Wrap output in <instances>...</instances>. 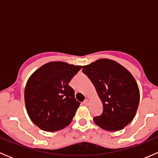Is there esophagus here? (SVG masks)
Here are the masks:
<instances>
[{"label":"esophagus","instance_id":"esophagus-1","mask_svg":"<svg viewBox=\"0 0 158 158\" xmlns=\"http://www.w3.org/2000/svg\"><path fill=\"white\" fill-rule=\"evenodd\" d=\"M89 100H88V99H85V101H84L83 102H82V104H83V105H85V106H88V105H89Z\"/></svg>","mask_w":158,"mask_h":158}]
</instances>
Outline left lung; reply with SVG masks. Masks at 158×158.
Returning a JSON list of instances; mask_svg holds the SVG:
<instances>
[{"instance_id":"1","label":"left lung","mask_w":158,"mask_h":158,"mask_svg":"<svg viewBox=\"0 0 158 158\" xmlns=\"http://www.w3.org/2000/svg\"><path fill=\"white\" fill-rule=\"evenodd\" d=\"M82 69L102 102V113L94 118V122L110 131L123 129L134 119L139 105L140 92L135 78L122 65L108 59L96 60Z\"/></svg>"}]
</instances>
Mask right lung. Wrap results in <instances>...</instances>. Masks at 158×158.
<instances>
[{"mask_svg":"<svg viewBox=\"0 0 158 158\" xmlns=\"http://www.w3.org/2000/svg\"><path fill=\"white\" fill-rule=\"evenodd\" d=\"M81 68L64 62H49L30 76L24 90L25 106L36 126L56 131L71 123L80 102L69 82Z\"/></svg>","mask_w":158,"mask_h":158,"instance_id":"add662e5","label":"right lung"}]
</instances>
